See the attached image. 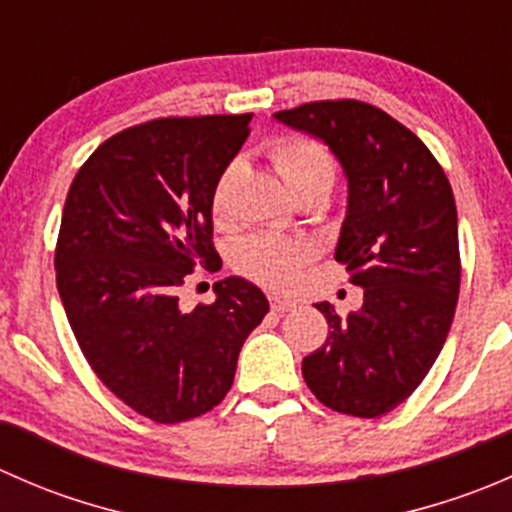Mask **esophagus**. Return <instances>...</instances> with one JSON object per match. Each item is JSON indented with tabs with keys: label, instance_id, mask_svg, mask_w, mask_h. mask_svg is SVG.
<instances>
[{
	"label": "esophagus",
	"instance_id": "1",
	"mask_svg": "<svg viewBox=\"0 0 512 512\" xmlns=\"http://www.w3.org/2000/svg\"><path fill=\"white\" fill-rule=\"evenodd\" d=\"M270 304H272V309H275V312H292L294 307H297V302H294V299H287V297H270Z\"/></svg>",
	"mask_w": 512,
	"mask_h": 512
}]
</instances>
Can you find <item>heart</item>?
Listing matches in <instances>:
<instances>
[{
    "label": "heart",
    "mask_w": 512,
    "mask_h": 512,
    "mask_svg": "<svg viewBox=\"0 0 512 512\" xmlns=\"http://www.w3.org/2000/svg\"><path fill=\"white\" fill-rule=\"evenodd\" d=\"M272 163L280 170L292 193L319 183L334 180V163L327 148L319 146L312 138H285L275 143L270 151ZM232 170H225L213 190V215L215 220L227 218V185ZM312 257V247L307 242L280 240V237H252L237 252V267L250 280L272 289H287L297 282L304 262Z\"/></svg>",
    "instance_id": "1"
}]
</instances>
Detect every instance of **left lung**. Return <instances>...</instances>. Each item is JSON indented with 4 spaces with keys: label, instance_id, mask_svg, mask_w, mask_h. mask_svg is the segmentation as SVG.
Returning a JSON list of instances; mask_svg holds the SVG:
<instances>
[{
    "label": "left lung",
    "instance_id": "1",
    "mask_svg": "<svg viewBox=\"0 0 512 512\" xmlns=\"http://www.w3.org/2000/svg\"><path fill=\"white\" fill-rule=\"evenodd\" d=\"M280 123L329 146L347 175V218L334 257L364 289L347 317L329 302L322 349L304 356L309 391L339 414L376 418L428 374L461 289L458 215L446 173L421 138L371 103H302Z\"/></svg>",
    "mask_w": 512,
    "mask_h": 512
}]
</instances>
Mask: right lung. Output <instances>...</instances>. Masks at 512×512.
Listing matches in <instances>:
<instances>
[{"label": "right lung", "mask_w": 512, "mask_h": 512, "mask_svg": "<svg viewBox=\"0 0 512 512\" xmlns=\"http://www.w3.org/2000/svg\"><path fill=\"white\" fill-rule=\"evenodd\" d=\"M252 113L156 118L108 138L79 168L61 215L56 287L81 352L108 391L156 423L225 399L247 334L270 304L242 277L183 312L195 267L218 270L213 190Z\"/></svg>", "instance_id": "obj_1"}]
</instances>
